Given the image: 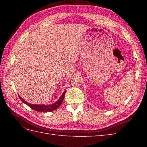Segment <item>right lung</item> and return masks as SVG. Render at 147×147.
I'll list each match as a JSON object with an SVG mask.
<instances>
[{"label": "right lung", "instance_id": "add662e5", "mask_svg": "<svg viewBox=\"0 0 147 147\" xmlns=\"http://www.w3.org/2000/svg\"><path fill=\"white\" fill-rule=\"evenodd\" d=\"M65 92H66V90H64V92L62 93L61 96L60 97L58 100L57 102H55L54 104H51V105H41V104H30V103L26 102L25 100L22 98L21 97H20V96H19V97L21 100V101L23 102L24 104H26L28 106L32 109L33 110H35L36 111L38 112H51L53 111H55L57 109L59 106L61 105V104L63 102V100L64 98V96H65Z\"/></svg>", "mask_w": 147, "mask_h": 147}]
</instances>
